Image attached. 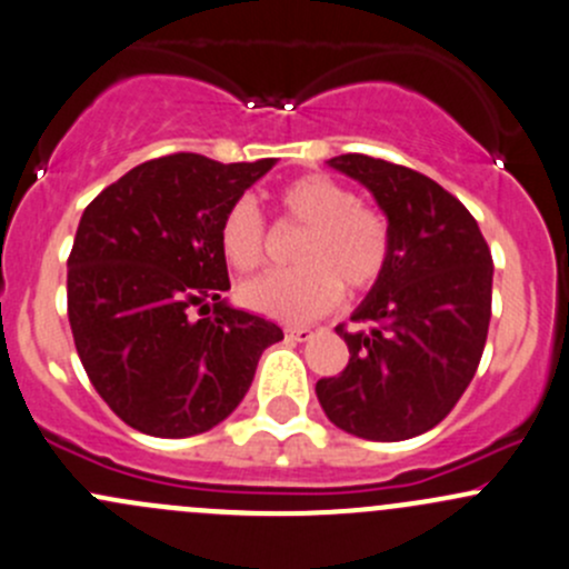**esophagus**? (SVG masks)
Wrapping results in <instances>:
<instances>
[{
  "mask_svg": "<svg viewBox=\"0 0 569 569\" xmlns=\"http://www.w3.org/2000/svg\"><path fill=\"white\" fill-rule=\"evenodd\" d=\"M311 336H313L311 327H300V325L286 327V338H291V341H308Z\"/></svg>",
  "mask_w": 569,
  "mask_h": 569,
  "instance_id": "obj_1",
  "label": "esophagus"
}]
</instances>
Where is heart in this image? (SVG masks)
<instances>
[{
    "label": "heart",
    "instance_id": "b5f03b06",
    "mask_svg": "<svg viewBox=\"0 0 569 569\" xmlns=\"http://www.w3.org/2000/svg\"><path fill=\"white\" fill-rule=\"evenodd\" d=\"M283 220L306 226L295 248L300 267L263 274L242 289L244 306L280 321H308L336 308L341 289L363 295L391 261V222L360 203L347 183L325 173L291 178L278 189ZM217 242L237 272L250 274L267 261V226L250 198L233 200L220 220Z\"/></svg>",
    "mask_w": 569,
    "mask_h": 569
}]
</instances>
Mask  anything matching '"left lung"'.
Wrapping results in <instances>:
<instances>
[{
	"label": "left lung",
	"instance_id": "8db88e82",
	"mask_svg": "<svg viewBox=\"0 0 569 569\" xmlns=\"http://www.w3.org/2000/svg\"><path fill=\"white\" fill-rule=\"evenodd\" d=\"M330 168L363 183L391 222V261L352 321L338 377L317 382L325 416L366 440L438 427L479 369L492 306V256L479 226L438 181L363 153Z\"/></svg>",
	"mask_w": 569,
	"mask_h": 569
}]
</instances>
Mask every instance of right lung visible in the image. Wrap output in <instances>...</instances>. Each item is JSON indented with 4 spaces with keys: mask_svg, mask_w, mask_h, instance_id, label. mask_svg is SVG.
I'll return each mask as SVG.
<instances>
[{
    "mask_svg": "<svg viewBox=\"0 0 569 569\" xmlns=\"http://www.w3.org/2000/svg\"><path fill=\"white\" fill-rule=\"evenodd\" d=\"M272 164L170 153L84 209L68 256V321L93 388L137 432H209L283 338L274 321L222 300L231 280L217 242L228 206ZM194 307L203 320L191 319Z\"/></svg>",
    "mask_w": 569,
    "mask_h": 569,
    "instance_id": "add662e5",
    "label": "right lung"
}]
</instances>
